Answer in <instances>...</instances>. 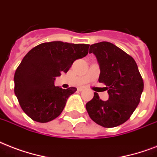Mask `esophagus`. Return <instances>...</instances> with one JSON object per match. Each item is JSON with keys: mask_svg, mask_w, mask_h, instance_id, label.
I'll list each match as a JSON object with an SVG mask.
<instances>
[{"mask_svg": "<svg viewBox=\"0 0 157 157\" xmlns=\"http://www.w3.org/2000/svg\"><path fill=\"white\" fill-rule=\"evenodd\" d=\"M83 90H84L83 87H78V91H79V92H82Z\"/></svg>", "mask_w": 157, "mask_h": 157, "instance_id": "obj_1", "label": "esophagus"}]
</instances>
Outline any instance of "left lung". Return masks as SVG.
I'll return each mask as SVG.
<instances>
[{
  "instance_id": "left-lung-1",
  "label": "left lung",
  "mask_w": 157,
  "mask_h": 157,
  "mask_svg": "<svg viewBox=\"0 0 157 157\" xmlns=\"http://www.w3.org/2000/svg\"><path fill=\"white\" fill-rule=\"evenodd\" d=\"M89 53L98 58L100 65L98 81L105 85L109 99L102 101L95 92L86 109L98 124L113 128L130 118L140 102L143 79L133 57L115 45L101 42L90 46Z\"/></svg>"
}]
</instances>
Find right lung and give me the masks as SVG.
Returning <instances> with one entry per match:
<instances>
[{"mask_svg": "<svg viewBox=\"0 0 157 157\" xmlns=\"http://www.w3.org/2000/svg\"><path fill=\"white\" fill-rule=\"evenodd\" d=\"M88 44L44 42L30 50L14 73V93L33 120L47 123L58 117L75 87H56L55 78L67 73L75 60L86 56Z\"/></svg>", "mask_w": 157, "mask_h": 157, "instance_id": "add662e5", "label": "right lung"}]
</instances>
